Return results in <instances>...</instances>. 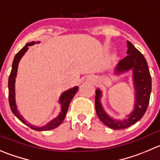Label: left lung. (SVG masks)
I'll return each instance as SVG.
<instances>
[{
  "label": "left lung",
  "mask_w": 160,
  "mask_h": 160,
  "mask_svg": "<svg viewBox=\"0 0 160 160\" xmlns=\"http://www.w3.org/2000/svg\"><path fill=\"white\" fill-rule=\"evenodd\" d=\"M128 55L118 62L116 68L117 72L132 69L133 72V80L136 90L135 107L132 113L128 118L123 121H116L107 115L100 103L101 92L97 89L95 92V105L98 118L107 126L113 129H122L129 127L142 118L145 114L150 100L152 91V77L148 63L144 55L135 46L127 41Z\"/></svg>",
  "instance_id": "8db88e82"
}]
</instances>
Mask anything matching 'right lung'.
<instances>
[{
	"label": "right lung",
	"instance_id": "add662e5",
	"mask_svg": "<svg viewBox=\"0 0 160 160\" xmlns=\"http://www.w3.org/2000/svg\"><path fill=\"white\" fill-rule=\"evenodd\" d=\"M35 43V42H32L26 44V46L19 50V51L16 53V56H15L14 60H13L12 62V71L11 72H10L9 78H8V102H9L10 108H11L12 111L14 115L16 116L19 121H21L23 123L26 124L28 126H29L31 129H34V130L47 131L50 130V129H55V128L59 126V125L62 123V122L64 121L65 115H66L67 114L68 106H69L70 102H71V100L72 99L74 95H76L77 91H78V87H75L73 88L69 89V90L65 92L62 95H61L59 100V102H61V105H62L61 113H60V114L56 118H54L53 121H51L50 123L44 125V126H42V127H36V126H34V125H30V124L26 123L27 122L22 118V116L19 114L17 108H16V101H15V80H16V73H17V68L18 65H19V60L22 58V56L24 54L25 52L28 50V46H32V45H34Z\"/></svg>",
	"mask_w": 160,
	"mask_h": 160
}]
</instances>
